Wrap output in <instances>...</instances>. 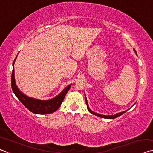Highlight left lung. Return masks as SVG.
Listing matches in <instances>:
<instances>
[{
  "label": "left lung",
  "instance_id": "1",
  "mask_svg": "<svg viewBox=\"0 0 153 153\" xmlns=\"http://www.w3.org/2000/svg\"><path fill=\"white\" fill-rule=\"evenodd\" d=\"M134 52H135V53L136 54V51H135V49L134 48ZM137 55V54H136ZM85 98H86V105H87V108L88 109L89 112L91 113L92 114H93V115H94L96 116H98V117H102V118H105V119H111V120H113V119H115L116 117H120V115H123V114L124 113H126L127 111H123V112H120V113H118L117 114H115V115H101V114H99V113H97L94 112V111H92L90 108H89V106H88V101H87V99H86V94H85Z\"/></svg>",
  "mask_w": 153,
  "mask_h": 153
}]
</instances>
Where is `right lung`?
<instances>
[{
  "label": "right lung",
  "mask_w": 153,
  "mask_h": 153,
  "mask_svg": "<svg viewBox=\"0 0 153 153\" xmlns=\"http://www.w3.org/2000/svg\"><path fill=\"white\" fill-rule=\"evenodd\" d=\"M17 56L15 59L13 63V71L11 75V87L15 95L28 110L33 113L39 114V115H45V114H50L55 112L60 107L61 103L63 101L64 98L65 97L67 92L70 88L71 84L65 88L55 97L48 100H40L28 97L21 91L19 88L17 87L16 82H15L14 64Z\"/></svg>",
  "instance_id": "add662e5"
}]
</instances>
